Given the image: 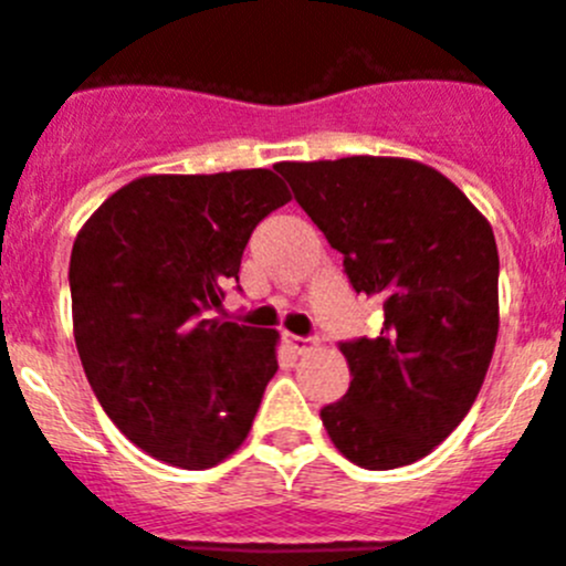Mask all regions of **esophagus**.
<instances>
[{
    "label": "esophagus",
    "mask_w": 566,
    "mask_h": 566,
    "mask_svg": "<svg viewBox=\"0 0 566 566\" xmlns=\"http://www.w3.org/2000/svg\"><path fill=\"white\" fill-rule=\"evenodd\" d=\"M284 343H287V348L290 350H295V354H306V350L312 348V339H306V337H298V334H290V332H284Z\"/></svg>",
    "instance_id": "obj_1"
}]
</instances>
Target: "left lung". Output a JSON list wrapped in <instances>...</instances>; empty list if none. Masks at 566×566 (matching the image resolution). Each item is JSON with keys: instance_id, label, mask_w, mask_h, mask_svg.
I'll use <instances>...</instances> for the list:
<instances>
[{"instance_id": "left-lung-1", "label": "left lung", "mask_w": 566, "mask_h": 566, "mask_svg": "<svg viewBox=\"0 0 566 566\" xmlns=\"http://www.w3.org/2000/svg\"><path fill=\"white\" fill-rule=\"evenodd\" d=\"M301 210L343 254L381 332L339 343L350 387L323 406L334 448L367 470L429 457L473 406L497 339L490 221L434 168L400 157L279 163Z\"/></svg>"}]
</instances>
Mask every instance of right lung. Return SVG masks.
Listing matches in <instances>:
<instances>
[{
	"label": "right lung",
	"mask_w": 566,
	"mask_h": 566,
	"mask_svg": "<svg viewBox=\"0 0 566 566\" xmlns=\"http://www.w3.org/2000/svg\"><path fill=\"white\" fill-rule=\"evenodd\" d=\"M287 201L268 168L160 174L115 190L76 234V350L102 409L149 457L205 470L249 437L279 334L212 310L256 223Z\"/></svg>",
	"instance_id": "1"
}]
</instances>
